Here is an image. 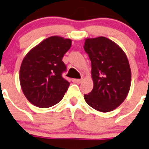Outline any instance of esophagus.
<instances>
[{"mask_svg":"<svg viewBox=\"0 0 149 149\" xmlns=\"http://www.w3.org/2000/svg\"><path fill=\"white\" fill-rule=\"evenodd\" d=\"M82 81V79H72V82H76V83H78V84L81 83Z\"/></svg>","mask_w":149,"mask_h":149,"instance_id":"34e87169","label":"esophagus"}]
</instances>
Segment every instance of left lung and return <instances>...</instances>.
<instances>
[{"instance_id": "left-lung-1", "label": "left lung", "mask_w": 149, "mask_h": 149, "mask_svg": "<svg viewBox=\"0 0 149 149\" xmlns=\"http://www.w3.org/2000/svg\"><path fill=\"white\" fill-rule=\"evenodd\" d=\"M84 50L92 62L93 89L84 95L86 103L101 112H109L126 99L131 86V70L123 49L105 37L86 38Z\"/></svg>"}]
</instances>
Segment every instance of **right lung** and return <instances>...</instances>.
I'll use <instances>...</instances> for the list:
<instances>
[{
	"mask_svg": "<svg viewBox=\"0 0 149 149\" xmlns=\"http://www.w3.org/2000/svg\"><path fill=\"white\" fill-rule=\"evenodd\" d=\"M72 41L51 36L30 50L22 60L19 82L29 102L38 107H50L60 102L70 82L62 77L66 65L62 58Z\"/></svg>",
	"mask_w": 149,
	"mask_h": 149,
	"instance_id": "right-lung-1",
	"label": "right lung"
}]
</instances>
